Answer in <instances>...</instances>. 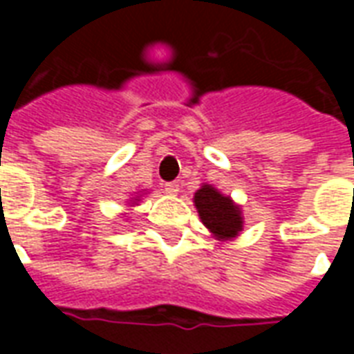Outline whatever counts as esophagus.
<instances>
[{
    "instance_id": "esophagus-1",
    "label": "esophagus",
    "mask_w": 354,
    "mask_h": 354,
    "mask_svg": "<svg viewBox=\"0 0 354 354\" xmlns=\"http://www.w3.org/2000/svg\"><path fill=\"white\" fill-rule=\"evenodd\" d=\"M165 192L169 193V195H178V192H180V184H178V182H169V184H165Z\"/></svg>"
}]
</instances>
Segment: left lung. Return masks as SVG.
Wrapping results in <instances>:
<instances>
[{"label": "left lung", "instance_id": "obj_1", "mask_svg": "<svg viewBox=\"0 0 354 354\" xmlns=\"http://www.w3.org/2000/svg\"><path fill=\"white\" fill-rule=\"evenodd\" d=\"M193 203L199 212L203 225L210 231L216 241H233L241 235L245 227V216L241 205L223 195L214 185L203 184L193 195Z\"/></svg>", "mask_w": 354, "mask_h": 354}]
</instances>
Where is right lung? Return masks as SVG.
<instances>
[{
    "label": "right lung",
    "instance_id": "1",
    "mask_svg": "<svg viewBox=\"0 0 354 354\" xmlns=\"http://www.w3.org/2000/svg\"><path fill=\"white\" fill-rule=\"evenodd\" d=\"M144 193H146V189H144V192H140L138 195H136V197H132V199H131V207H134V205H138L140 199H142V195H144Z\"/></svg>",
    "mask_w": 354,
    "mask_h": 354
}]
</instances>
